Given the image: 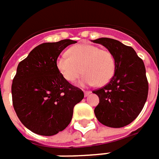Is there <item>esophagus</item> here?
Instances as JSON below:
<instances>
[{"mask_svg": "<svg viewBox=\"0 0 159 159\" xmlns=\"http://www.w3.org/2000/svg\"><path fill=\"white\" fill-rule=\"evenodd\" d=\"M90 93H91V92H90L89 90H86V91H84V96H85V97H88Z\"/></svg>", "mask_w": 159, "mask_h": 159, "instance_id": "obj_1", "label": "esophagus"}]
</instances>
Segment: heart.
Returning a JSON list of instances; mask_svg holds the SVG:
<instances>
[{
    "instance_id": "obj_1",
    "label": "heart",
    "mask_w": 159,
    "mask_h": 159,
    "mask_svg": "<svg viewBox=\"0 0 159 159\" xmlns=\"http://www.w3.org/2000/svg\"><path fill=\"white\" fill-rule=\"evenodd\" d=\"M67 54L68 57L57 58V68L69 83L75 82L84 73V84L104 86L115 75L116 59L107 49L91 44H76L69 48Z\"/></svg>"
}]
</instances>
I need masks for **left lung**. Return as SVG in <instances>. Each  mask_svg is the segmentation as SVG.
<instances>
[{
    "mask_svg": "<svg viewBox=\"0 0 159 159\" xmlns=\"http://www.w3.org/2000/svg\"><path fill=\"white\" fill-rule=\"evenodd\" d=\"M93 43L103 45L116 59V71L111 82L93 90L99 98L95 115L108 127H124L137 118L147 99L149 84L144 63L133 48L117 40L103 37Z\"/></svg>",
    "mask_w": 159,
    "mask_h": 159,
    "instance_id": "1",
    "label": "left lung"
}]
</instances>
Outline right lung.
I'll list each match as a JSON object with an SVG mask.
<instances>
[{
	"instance_id": "add662e5",
	"label": "right lung",
	"mask_w": 159,
	"mask_h": 159,
	"mask_svg": "<svg viewBox=\"0 0 159 159\" xmlns=\"http://www.w3.org/2000/svg\"><path fill=\"white\" fill-rule=\"evenodd\" d=\"M70 39L38 45L19 62L11 87L12 102L22 125L34 133L53 136L70 125L84 91L66 81L57 59Z\"/></svg>"
}]
</instances>
